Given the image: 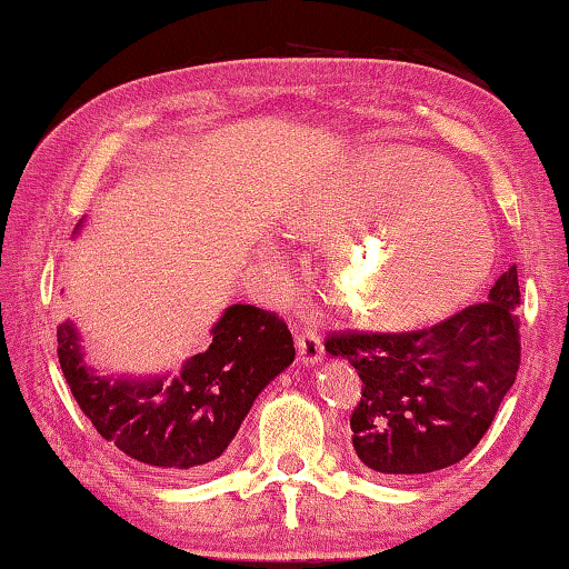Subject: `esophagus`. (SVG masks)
Segmentation results:
<instances>
[{"instance_id": "34e87169", "label": "esophagus", "mask_w": 569, "mask_h": 569, "mask_svg": "<svg viewBox=\"0 0 569 569\" xmlns=\"http://www.w3.org/2000/svg\"><path fill=\"white\" fill-rule=\"evenodd\" d=\"M297 356L305 366H318L322 361V340L315 328L297 330Z\"/></svg>"}]
</instances>
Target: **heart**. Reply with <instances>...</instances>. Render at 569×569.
<instances>
[{
  "label": "heart",
  "instance_id": "heart-1",
  "mask_svg": "<svg viewBox=\"0 0 569 569\" xmlns=\"http://www.w3.org/2000/svg\"><path fill=\"white\" fill-rule=\"evenodd\" d=\"M297 223L340 239L330 264L338 308L379 328L456 310L496 261V236L462 174L430 154L373 150L322 174Z\"/></svg>",
  "mask_w": 569,
  "mask_h": 569
}]
</instances>
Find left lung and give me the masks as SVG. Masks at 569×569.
<instances>
[{"instance_id": "1", "label": "left lung", "mask_w": 569, "mask_h": 569, "mask_svg": "<svg viewBox=\"0 0 569 569\" xmlns=\"http://www.w3.org/2000/svg\"><path fill=\"white\" fill-rule=\"evenodd\" d=\"M519 277L509 267L488 302L415 333H340L326 351L361 376L353 450L381 476L456 466L480 442L521 361Z\"/></svg>"}]
</instances>
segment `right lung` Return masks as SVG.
I'll use <instances>...</instances> for the list:
<instances>
[{
  "label": "right lung",
  "mask_w": 569,
  "mask_h": 569,
  "mask_svg": "<svg viewBox=\"0 0 569 569\" xmlns=\"http://www.w3.org/2000/svg\"><path fill=\"white\" fill-rule=\"evenodd\" d=\"M211 336V346L190 356L178 376H103L86 363L81 333L66 320L58 326V361L103 440L162 476H203L218 466L267 383L295 361L290 330L254 305L226 308Z\"/></svg>",
  "instance_id": "add662e5"
}]
</instances>
